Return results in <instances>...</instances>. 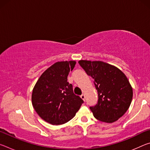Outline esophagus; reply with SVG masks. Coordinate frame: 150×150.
<instances>
[{
  "label": "esophagus",
  "instance_id": "esophagus-1",
  "mask_svg": "<svg viewBox=\"0 0 150 150\" xmlns=\"http://www.w3.org/2000/svg\"><path fill=\"white\" fill-rule=\"evenodd\" d=\"M81 98H82V99L84 100V101H85V95H82L81 96Z\"/></svg>",
  "mask_w": 150,
  "mask_h": 150
}]
</instances>
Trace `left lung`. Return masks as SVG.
Returning <instances> with one entry per match:
<instances>
[{"label": "left lung", "mask_w": 150, "mask_h": 150, "mask_svg": "<svg viewBox=\"0 0 150 150\" xmlns=\"http://www.w3.org/2000/svg\"><path fill=\"white\" fill-rule=\"evenodd\" d=\"M79 63L94 79L98 100L90 107L97 120L106 123L118 120L128 110L133 89L125 74L116 66L101 61L79 60Z\"/></svg>", "instance_id": "1"}]
</instances>
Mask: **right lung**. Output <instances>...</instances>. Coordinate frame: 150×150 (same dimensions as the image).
I'll use <instances>...</instances> for the list:
<instances>
[{
    "instance_id": "right-lung-1",
    "label": "right lung",
    "mask_w": 150,
    "mask_h": 150,
    "mask_svg": "<svg viewBox=\"0 0 150 150\" xmlns=\"http://www.w3.org/2000/svg\"><path fill=\"white\" fill-rule=\"evenodd\" d=\"M75 64V61L55 63L42 73L33 88V107L40 118L53 125L71 120L83 103L67 82L68 74Z\"/></svg>"
}]
</instances>
